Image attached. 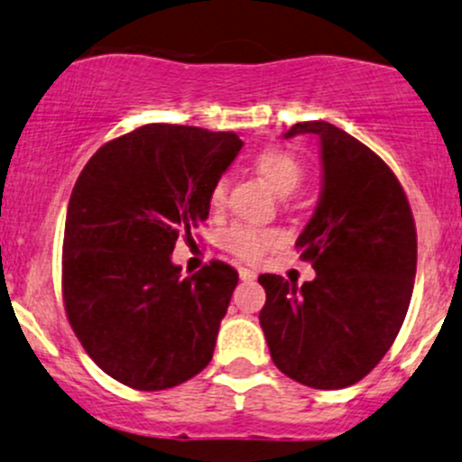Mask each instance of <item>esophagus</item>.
<instances>
[{"mask_svg": "<svg viewBox=\"0 0 462 462\" xmlns=\"http://www.w3.org/2000/svg\"><path fill=\"white\" fill-rule=\"evenodd\" d=\"M238 275H241L243 282H254V280H256V272H252V269H245V267L238 269Z\"/></svg>", "mask_w": 462, "mask_h": 462, "instance_id": "obj_1", "label": "esophagus"}]
</instances>
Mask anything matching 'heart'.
Wrapping results in <instances>:
<instances>
[{
  "mask_svg": "<svg viewBox=\"0 0 462 462\" xmlns=\"http://www.w3.org/2000/svg\"><path fill=\"white\" fill-rule=\"evenodd\" d=\"M254 167L261 173L264 182L272 187L275 193L286 195L295 190L304 180V167L298 158L291 152L272 147L264 150L254 158ZM227 195V180L219 178L210 190V204L215 208H221L226 204ZM284 232L278 227H263V226H249V224H235L230 226L221 236V245L227 252L235 254L236 258L247 263H256L258 258L272 252L278 245H282Z\"/></svg>",
  "mask_w": 462,
  "mask_h": 462,
  "instance_id": "obj_1",
  "label": "heart"
}]
</instances>
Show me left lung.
<instances>
[{"label": "left lung", "mask_w": 462, "mask_h": 462, "mask_svg": "<svg viewBox=\"0 0 462 462\" xmlns=\"http://www.w3.org/2000/svg\"><path fill=\"white\" fill-rule=\"evenodd\" d=\"M315 134L321 195L295 241L317 275L298 286L263 273L261 328L282 374L312 389L363 380L393 346L411 304L417 232L406 193L378 153L328 121L295 124L284 139Z\"/></svg>", "instance_id": "8db88e82"}]
</instances>
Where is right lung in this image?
Here are the masks:
<instances>
[{
    "instance_id": "add662e5",
    "label": "right lung",
    "mask_w": 462,
    "mask_h": 462,
    "mask_svg": "<svg viewBox=\"0 0 462 462\" xmlns=\"http://www.w3.org/2000/svg\"><path fill=\"white\" fill-rule=\"evenodd\" d=\"M235 132L147 124L106 143L79 173L65 221L62 298L73 332L110 378L139 391L210 363L238 273L213 261L182 278L180 236L208 219Z\"/></svg>"
}]
</instances>
